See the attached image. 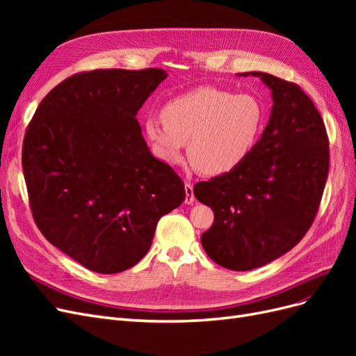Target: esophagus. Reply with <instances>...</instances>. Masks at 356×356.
Listing matches in <instances>:
<instances>
[{
  "mask_svg": "<svg viewBox=\"0 0 356 356\" xmlns=\"http://www.w3.org/2000/svg\"><path fill=\"white\" fill-rule=\"evenodd\" d=\"M184 188H186V200H184V203L186 204H193V203H195V193H193V186L188 184V182H186Z\"/></svg>",
  "mask_w": 356,
  "mask_h": 356,
  "instance_id": "1",
  "label": "esophagus"
}]
</instances>
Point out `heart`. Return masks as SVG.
<instances>
[{
    "mask_svg": "<svg viewBox=\"0 0 356 356\" xmlns=\"http://www.w3.org/2000/svg\"><path fill=\"white\" fill-rule=\"evenodd\" d=\"M161 118H148L144 134L153 154L178 165L187 152L202 174L222 175L252 154L266 124V108L254 95L197 88L169 101Z\"/></svg>",
    "mask_w": 356,
    "mask_h": 356,
    "instance_id": "1",
    "label": "heart"
}]
</instances>
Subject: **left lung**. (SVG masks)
Masks as SVG:
<instances>
[{"label":"left lung","instance_id":"1","mask_svg":"<svg viewBox=\"0 0 356 356\" xmlns=\"http://www.w3.org/2000/svg\"><path fill=\"white\" fill-rule=\"evenodd\" d=\"M254 75L272 90L270 118L252 154L229 174L197 182L195 196L213 211L202 234L209 258L230 270H252L288 252L310 229L330 166L325 124L297 84Z\"/></svg>","mask_w":356,"mask_h":356}]
</instances>
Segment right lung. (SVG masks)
I'll return each mask as SVG.
<instances>
[{
	"label": "right lung",
	"mask_w": 356,
	"mask_h": 356,
	"mask_svg": "<svg viewBox=\"0 0 356 356\" xmlns=\"http://www.w3.org/2000/svg\"><path fill=\"white\" fill-rule=\"evenodd\" d=\"M165 70H95L50 90L26 129L22 166L44 238L96 273H118L148 252L156 225L186 199L136 120Z\"/></svg>",
	"instance_id": "add662e5"
}]
</instances>
